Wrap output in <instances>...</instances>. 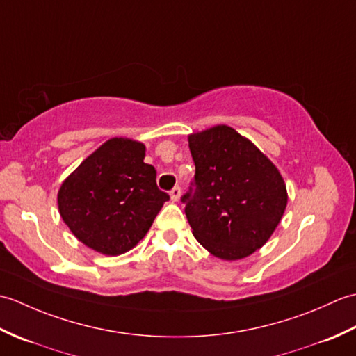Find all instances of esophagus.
<instances>
[{
	"label": "esophagus",
	"mask_w": 356,
	"mask_h": 356,
	"mask_svg": "<svg viewBox=\"0 0 356 356\" xmlns=\"http://www.w3.org/2000/svg\"><path fill=\"white\" fill-rule=\"evenodd\" d=\"M170 197L172 202H177L179 197H180V188L179 186H174L172 190L170 191Z\"/></svg>",
	"instance_id": "obj_1"
}]
</instances>
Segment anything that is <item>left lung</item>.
<instances>
[{
  "label": "left lung",
  "mask_w": 356,
  "mask_h": 356,
  "mask_svg": "<svg viewBox=\"0 0 356 356\" xmlns=\"http://www.w3.org/2000/svg\"><path fill=\"white\" fill-rule=\"evenodd\" d=\"M195 165L194 193L182 202L193 236L222 260H240L260 249L287 205L277 166L245 136L216 125L188 136Z\"/></svg>",
  "instance_id": "obj_1"
}]
</instances>
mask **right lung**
Here are the masks:
<instances>
[{"label":"right lung","instance_id":"1","mask_svg":"<svg viewBox=\"0 0 356 356\" xmlns=\"http://www.w3.org/2000/svg\"><path fill=\"white\" fill-rule=\"evenodd\" d=\"M143 159L142 142L108 139L59 188V214L73 236L93 251L104 255L130 251L170 199L156 185L154 166Z\"/></svg>","mask_w":356,"mask_h":356}]
</instances>
